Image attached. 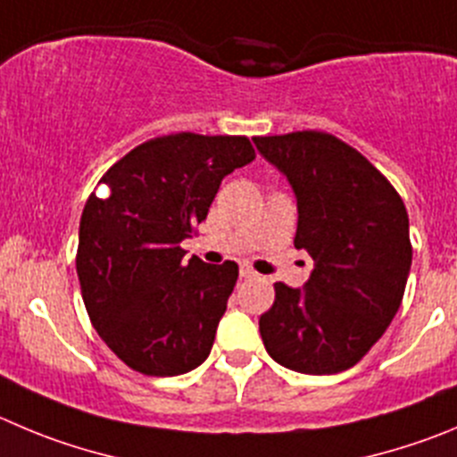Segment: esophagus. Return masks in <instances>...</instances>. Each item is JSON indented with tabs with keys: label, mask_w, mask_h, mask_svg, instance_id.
Masks as SVG:
<instances>
[{
	"label": "esophagus",
	"mask_w": 457,
	"mask_h": 457,
	"mask_svg": "<svg viewBox=\"0 0 457 457\" xmlns=\"http://www.w3.org/2000/svg\"><path fill=\"white\" fill-rule=\"evenodd\" d=\"M238 275H241L243 279H250V277H254L257 272H254L250 266H245V263H241V268H238Z\"/></svg>",
	"instance_id": "34e87169"
}]
</instances>
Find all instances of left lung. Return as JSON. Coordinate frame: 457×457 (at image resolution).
I'll list each match as a JSON object with an SVG mask.
<instances>
[{
    "mask_svg": "<svg viewBox=\"0 0 457 457\" xmlns=\"http://www.w3.org/2000/svg\"><path fill=\"white\" fill-rule=\"evenodd\" d=\"M297 198L295 248L313 259L302 288L275 284L259 318L272 361L302 374L356 365L402 304L412 263L402 195L356 148L329 132L254 137Z\"/></svg>",
    "mask_w": 457,
    "mask_h": 457,
    "instance_id": "obj_1",
    "label": "left lung"
}]
</instances>
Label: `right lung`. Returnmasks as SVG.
Segmentation results:
<instances>
[{
  "label": "right lung",
  "mask_w": 457,
  "mask_h": 457,
  "mask_svg": "<svg viewBox=\"0 0 457 457\" xmlns=\"http://www.w3.org/2000/svg\"><path fill=\"white\" fill-rule=\"evenodd\" d=\"M253 160L248 137L164 135L110 166L108 194L85 203L76 254L85 309L135 372L178 377L212 352L238 266L187 262L180 243L207 219L223 178Z\"/></svg>",
  "instance_id": "obj_1"
}]
</instances>
